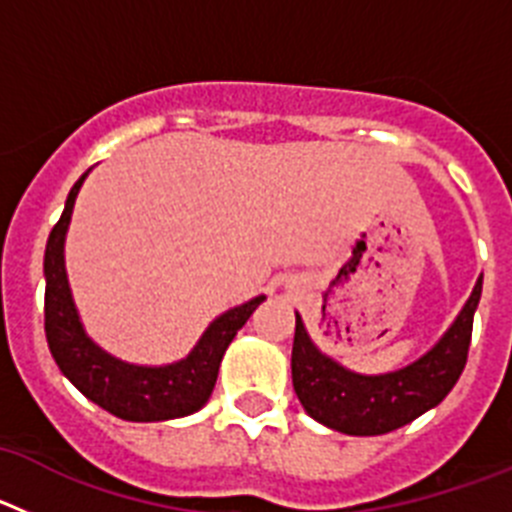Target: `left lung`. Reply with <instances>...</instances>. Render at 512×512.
<instances>
[{
  "instance_id": "8db88e82",
  "label": "left lung",
  "mask_w": 512,
  "mask_h": 512,
  "mask_svg": "<svg viewBox=\"0 0 512 512\" xmlns=\"http://www.w3.org/2000/svg\"><path fill=\"white\" fill-rule=\"evenodd\" d=\"M482 297V277L474 284L441 341L405 369L379 377H364L343 369L325 356L307 336L297 315L292 343V384L310 418L348 436H382L413 423L425 410L436 408L454 390L472 343L474 310Z\"/></svg>"
}]
</instances>
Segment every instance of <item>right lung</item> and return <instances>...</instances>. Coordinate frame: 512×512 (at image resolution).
I'll return each mask as SVG.
<instances>
[{
	"instance_id": "add662e5",
	"label": "right lung",
	"mask_w": 512,
	"mask_h": 512,
	"mask_svg": "<svg viewBox=\"0 0 512 512\" xmlns=\"http://www.w3.org/2000/svg\"><path fill=\"white\" fill-rule=\"evenodd\" d=\"M84 179L87 174L71 187L61 220L53 225L45 246V338L53 359L81 395L122 420L156 423L197 413L210 400L225 348L266 297H253L212 320L192 354L176 364L135 366L102 351L84 333L63 264V241Z\"/></svg>"
}]
</instances>
